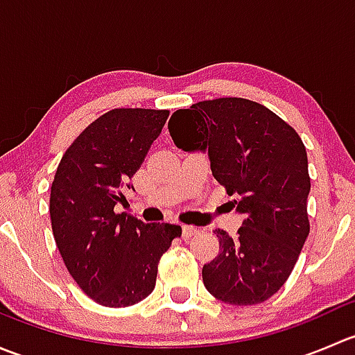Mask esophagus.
<instances>
[{
    "label": "esophagus",
    "mask_w": 355,
    "mask_h": 355,
    "mask_svg": "<svg viewBox=\"0 0 355 355\" xmlns=\"http://www.w3.org/2000/svg\"><path fill=\"white\" fill-rule=\"evenodd\" d=\"M196 234H199L198 227H192V225H184V227H182V235H184V239L192 237V235Z\"/></svg>",
    "instance_id": "obj_1"
}]
</instances>
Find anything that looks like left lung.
I'll list each match as a JSON object with an SVG mask.
<instances>
[{
  "label": "left lung",
  "mask_w": 355,
  "mask_h": 355,
  "mask_svg": "<svg viewBox=\"0 0 355 355\" xmlns=\"http://www.w3.org/2000/svg\"><path fill=\"white\" fill-rule=\"evenodd\" d=\"M184 151L202 149L244 216L235 237L216 230L220 252L202 282L221 302L252 306L282 288L309 235L307 153L295 130L256 101L220 98L177 110L168 123Z\"/></svg>",
  "instance_id": "8db88e82"
}]
</instances>
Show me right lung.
Segmentation results:
<instances>
[{
  "instance_id": "right-lung-1",
  "label": "right lung",
  "mask_w": 355,
  "mask_h": 355,
  "mask_svg": "<svg viewBox=\"0 0 355 355\" xmlns=\"http://www.w3.org/2000/svg\"><path fill=\"white\" fill-rule=\"evenodd\" d=\"M168 110L116 108L92 121L67 149L49 198L53 235L68 273L106 307L141 302L155 290L157 263L180 237L170 223L114 213L123 189L161 134Z\"/></svg>"
}]
</instances>
